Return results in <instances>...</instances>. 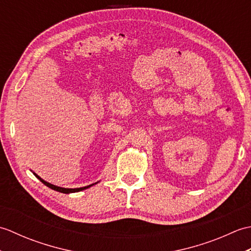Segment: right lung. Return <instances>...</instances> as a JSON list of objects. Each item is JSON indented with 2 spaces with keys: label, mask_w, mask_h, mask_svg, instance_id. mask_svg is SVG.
<instances>
[{
  "label": "right lung",
  "mask_w": 251,
  "mask_h": 251,
  "mask_svg": "<svg viewBox=\"0 0 251 251\" xmlns=\"http://www.w3.org/2000/svg\"><path fill=\"white\" fill-rule=\"evenodd\" d=\"M34 174V173H33ZM34 176L35 177L39 179L42 183H44L45 185H47L49 186V188H50V189H52V190H55V191H58V192H61V193H66V194H69V193H74V192H79V191H82V190H85V189H88V188H90V186L92 185H94V184H90V185H87V186H84V188H77V189H66V188H60V186H56V185H54V184H50V183H49V182H46L45 180H43L42 178H40L39 176H37L36 174H34Z\"/></svg>",
  "instance_id": "right-lung-1"
}]
</instances>
